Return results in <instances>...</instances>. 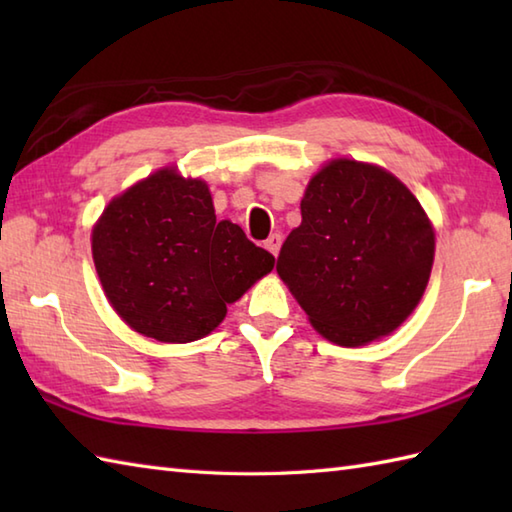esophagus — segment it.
<instances>
[{
	"instance_id": "1",
	"label": "esophagus",
	"mask_w": 512,
	"mask_h": 512,
	"mask_svg": "<svg viewBox=\"0 0 512 512\" xmlns=\"http://www.w3.org/2000/svg\"><path fill=\"white\" fill-rule=\"evenodd\" d=\"M266 248L277 257V255H279V248H281V235H279V233L270 235V237L266 239Z\"/></svg>"
}]
</instances>
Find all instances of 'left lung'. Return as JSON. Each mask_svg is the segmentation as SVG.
Instances as JSON below:
<instances>
[{
	"mask_svg": "<svg viewBox=\"0 0 512 512\" xmlns=\"http://www.w3.org/2000/svg\"><path fill=\"white\" fill-rule=\"evenodd\" d=\"M433 250L429 217L405 184L341 158L310 180L277 273L319 334L356 347L394 332L418 306Z\"/></svg>",
	"mask_w": 512,
	"mask_h": 512,
	"instance_id": "1",
	"label": "left lung"
}]
</instances>
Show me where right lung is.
Wrapping results in <instances>:
<instances>
[{"label": "right lung", "mask_w": 512, "mask_h": 512, "mask_svg": "<svg viewBox=\"0 0 512 512\" xmlns=\"http://www.w3.org/2000/svg\"><path fill=\"white\" fill-rule=\"evenodd\" d=\"M92 255L121 319L162 343L202 339L275 266L237 224L217 222L206 182L176 169L110 202L92 231Z\"/></svg>", "instance_id": "1"}]
</instances>
